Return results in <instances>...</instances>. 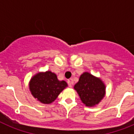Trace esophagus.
Here are the masks:
<instances>
[{
  "label": "esophagus",
  "instance_id": "esophagus-1",
  "mask_svg": "<svg viewBox=\"0 0 134 134\" xmlns=\"http://www.w3.org/2000/svg\"><path fill=\"white\" fill-rule=\"evenodd\" d=\"M67 82H68V86H69L70 88H71V87H72V80H68Z\"/></svg>",
  "mask_w": 134,
  "mask_h": 134
}]
</instances>
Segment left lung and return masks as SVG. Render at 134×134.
<instances>
[{
    "instance_id": "left-lung-1",
    "label": "left lung",
    "mask_w": 134,
    "mask_h": 134,
    "mask_svg": "<svg viewBox=\"0 0 134 134\" xmlns=\"http://www.w3.org/2000/svg\"><path fill=\"white\" fill-rule=\"evenodd\" d=\"M74 88L82 103L90 107L98 105L106 93V86L103 81L88 72H85L80 76Z\"/></svg>"
}]
</instances>
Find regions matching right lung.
I'll return each instance as SVG.
<instances>
[{
    "mask_svg": "<svg viewBox=\"0 0 134 134\" xmlns=\"http://www.w3.org/2000/svg\"><path fill=\"white\" fill-rule=\"evenodd\" d=\"M68 86L64 80H59L51 71L40 72L31 77L29 82L31 93L35 99L43 104H50Z\"/></svg>",
    "mask_w": 134,
    "mask_h": 134,
    "instance_id": "add662e5",
    "label": "right lung"
}]
</instances>
